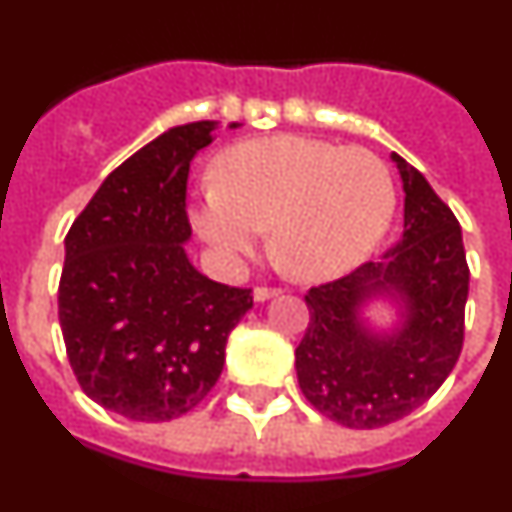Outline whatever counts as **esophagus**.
Returning a JSON list of instances; mask_svg holds the SVG:
<instances>
[{
	"label": "esophagus",
	"mask_w": 512,
	"mask_h": 512,
	"mask_svg": "<svg viewBox=\"0 0 512 512\" xmlns=\"http://www.w3.org/2000/svg\"><path fill=\"white\" fill-rule=\"evenodd\" d=\"M282 289L279 287H266V284H261V287L253 289V300L256 302H264V300H271V297H277Z\"/></svg>",
	"instance_id": "1"
}]
</instances>
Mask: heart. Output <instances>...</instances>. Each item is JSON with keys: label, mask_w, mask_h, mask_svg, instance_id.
Instances as JSON below:
<instances>
[{"label": "heart", "mask_w": 512, "mask_h": 512, "mask_svg": "<svg viewBox=\"0 0 512 512\" xmlns=\"http://www.w3.org/2000/svg\"><path fill=\"white\" fill-rule=\"evenodd\" d=\"M395 182L366 148L302 135L248 140L217 158V187L192 223L223 256H248L274 228V253L297 279L325 282L369 259L395 215Z\"/></svg>", "instance_id": "heart-1"}]
</instances>
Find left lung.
I'll return each instance as SVG.
<instances>
[{
  "mask_svg": "<svg viewBox=\"0 0 512 512\" xmlns=\"http://www.w3.org/2000/svg\"><path fill=\"white\" fill-rule=\"evenodd\" d=\"M392 158L405 189L402 241L384 261L307 289L310 323L295 351L307 402L356 431L395 423L431 400L464 346L469 264L459 220L415 166ZM382 291H397L409 310L392 339L374 337L355 318Z\"/></svg>",
  "mask_w": 512,
  "mask_h": 512,
  "instance_id": "obj_1",
  "label": "left lung"
}]
</instances>
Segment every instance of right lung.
Returning a JSON list of instances; mask_svg holds the SVG:
<instances>
[{
	"mask_svg": "<svg viewBox=\"0 0 512 512\" xmlns=\"http://www.w3.org/2000/svg\"><path fill=\"white\" fill-rule=\"evenodd\" d=\"M215 122L158 135L122 161L66 235L58 284L66 356L97 405L143 423L189 413L215 387L248 287L189 264L187 179ZM235 128V122H233Z\"/></svg>",
	"mask_w": 512,
	"mask_h": 512,
	"instance_id": "right-lung-1",
	"label": "right lung"
}]
</instances>
